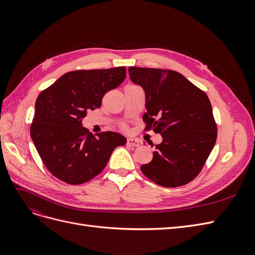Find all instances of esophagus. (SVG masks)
<instances>
[{"instance_id": "34e87169", "label": "esophagus", "mask_w": 255, "mask_h": 255, "mask_svg": "<svg viewBox=\"0 0 255 255\" xmlns=\"http://www.w3.org/2000/svg\"><path fill=\"white\" fill-rule=\"evenodd\" d=\"M127 143L129 146H138V145H139V141H138L137 139H135V138H128Z\"/></svg>"}]
</instances>
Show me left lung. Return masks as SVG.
Returning a JSON list of instances; mask_svg holds the SVG:
<instances>
[{
    "label": "left lung",
    "instance_id": "1",
    "mask_svg": "<svg viewBox=\"0 0 255 255\" xmlns=\"http://www.w3.org/2000/svg\"><path fill=\"white\" fill-rule=\"evenodd\" d=\"M128 74L144 90L145 129L163 137L142 173L164 187L187 184L201 171L217 139L210 99L176 71L129 67Z\"/></svg>",
    "mask_w": 255,
    "mask_h": 255
}]
</instances>
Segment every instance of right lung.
<instances>
[{"label": "right lung", "mask_w": 255, "mask_h": 255, "mask_svg": "<svg viewBox=\"0 0 255 255\" xmlns=\"http://www.w3.org/2000/svg\"><path fill=\"white\" fill-rule=\"evenodd\" d=\"M126 67L65 73L38 96L30 137L48 170L60 181L79 185L90 181L109 163L127 138L115 132L94 136L82 126L89 110L125 81Z\"/></svg>", "instance_id": "right-lung-1"}]
</instances>
